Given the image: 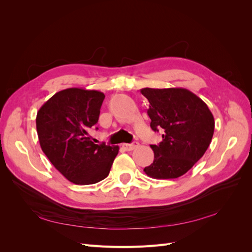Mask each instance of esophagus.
I'll return each mask as SVG.
<instances>
[{
	"instance_id": "obj_1",
	"label": "esophagus",
	"mask_w": 252,
	"mask_h": 252,
	"mask_svg": "<svg viewBox=\"0 0 252 252\" xmlns=\"http://www.w3.org/2000/svg\"><path fill=\"white\" fill-rule=\"evenodd\" d=\"M138 146H139V143L138 142H133L131 144H123V148L126 151H131V150L135 149Z\"/></svg>"
}]
</instances>
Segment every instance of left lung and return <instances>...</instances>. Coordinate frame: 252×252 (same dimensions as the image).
Instances as JSON below:
<instances>
[{"label": "left lung", "mask_w": 252, "mask_h": 252, "mask_svg": "<svg viewBox=\"0 0 252 252\" xmlns=\"http://www.w3.org/2000/svg\"><path fill=\"white\" fill-rule=\"evenodd\" d=\"M149 102L147 114L163 141L150 145L155 159L144 171L154 179H177L199 161L209 147L215 119L208 106L185 88H143Z\"/></svg>", "instance_id": "left-lung-1"}]
</instances>
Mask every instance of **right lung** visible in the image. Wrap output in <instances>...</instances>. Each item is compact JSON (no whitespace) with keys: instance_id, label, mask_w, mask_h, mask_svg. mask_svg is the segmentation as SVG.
<instances>
[{"instance_id":"add662e5","label":"right lung","mask_w":252,"mask_h":252,"mask_svg":"<svg viewBox=\"0 0 252 252\" xmlns=\"http://www.w3.org/2000/svg\"><path fill=\"white\" fill-rule=\"evenodd\" d=\"M101 91L67 88L53 94L36 114L41 148L51 164L77 185L107 178L119 146L94 144L88 134L100 116Z\"/></svg>"}]
</instances>
